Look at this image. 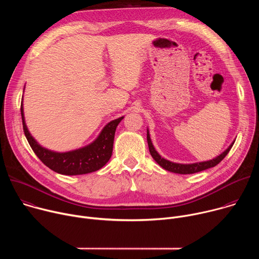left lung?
I'll list each match as a JSON object with an SVG mask.
<instances>
[{
    "label": "left lung",
    "mask_w": 259,
    "mask_h": 259,
    "mask_svg": "<svg viewBox=\"0 0 259 259\" xmlns=\"http://www.w3.org/2000/svg\"><path fill=\"white\" fill-rule=\"evenodd\" d=\"M146 138H147V144H149V150L150 153L153 157V159L165 170L173 172V173H178V174H193V173H197L209 168H212L214 166H216L218 163H220L225 159V157L229 154V152L231 151L232 146L235 142V140L230 144V146L228 149L221 153L220 155H218L217 157L208 160V161H203V162H196V163H190V164H181V163H175L172 161H169L165 158H163L155 149V146L152 142L151 136H150V131L149 128L146 129Z\"/></svg>",
    "instance_id": "left-lung-1"
}]
</instances>
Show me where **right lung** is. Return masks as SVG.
I'll use <instances>...</instances> for the list:
<instances>
[{
	"mask_svg": "<svg viewBox=\"0 0 259 259\" xmlns=\"http://www.w3.org/2000/svg\"><path fill=\"white\" fill-rule=\"evenodd\" d=\"M20 110L23 131L32 151L47 167L63 175H82L101 169L112 157L116 129L124 119L120 117L107 123L91 143L77 150L59 153L46 149L31 136L25 123L23 99Z\"/></svg>",
	"mask_w": 259,
	"mask_h": 259,
	"instance_id": "1",
	"label": "right lung"
}]
</instances>
